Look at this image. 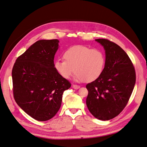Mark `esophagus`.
I'll return each mask as SVG.
<instances>
[{"mask_svg": "<svg viewBox=\"0 0 147 147\" xmlns=\"http://www.w3.org/2000/svg\"><path fill=\"white\" fill-rule=\"evenodd\" d=\"M73 88L74 89L77 90V89L80 88V86L79 85H73Z\"/></svg>", "mask_w": 147, "mask_h": 147, "instance_id": "obj_1", "label": "esophagus"}]
</instances>
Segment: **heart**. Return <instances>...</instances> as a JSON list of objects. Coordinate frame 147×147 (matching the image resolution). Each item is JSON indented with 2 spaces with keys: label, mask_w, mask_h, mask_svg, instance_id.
<instances>
[{
  "label": "heart",
  "mask_w": 147,
  "mask_h": 147,
  "mask_svg": "<svg viewBox=\"0 0 147 147\" xmlns=\"http://www.w3.org/2000/svg\"><path fill=\"white\" fill-rule=\"evenodd\" d=\"M63 60L55 62L57 73L64 79H69L73 71L77 82L90 83L100 77L104 69L105 55L100 50L85 46H74L63 53Z\"/></svg>",
  "instance_id": "1"
}]
</instances>
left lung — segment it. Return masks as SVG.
Listing matches in <instances>:
<instances>
[{
  "label": "left lung",
  "mask_w": 147,
  "mask_h": 147,
  "mask_svg": "<svg viewBox=\"0 0 147 147\" xmlns=\"http://www.w3.org/2000/svg\"><path fill=\"white\" fill-rule=\"evenodd\" d=\"M105 51L100 77L87 84L86 105L96 119L107 121L119 114L129 101L136 82L133 62L124 50L107 39H96Z\"/></svg>",
  "instance_id": "obj_1"
}]
</instances>
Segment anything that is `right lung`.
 Returning a JSON list of instances; mask_svg holds the SVG:
<instances>
[{
	"instance_id": "obj_1",
	"label": "right lung",
	"mask_w": 147,
	"mask_h": 147,
	"mask_svg": "<svg viewBox=\"0 0 147 147\" xmlns=\"http://www.w3.org/2000/svg\"><path fill=\"white\" fill-rule=\"evenodd\" d=\"M57 39L41 40L17 58L12 70L16 102L39 121L51 119L61 107L62 94L71 87L54 67Z\"/></svg>"
}]
</instances>
